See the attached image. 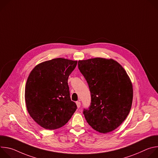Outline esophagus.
Returning <instances> with one entry per match:
<instances>
[{
    "instance_id": "1",
    "label": "esophagus",
    "mask_w": 158,
    "mask_h": 158,
    "mask_svg": "<svg viewBox=\"0 0 158 158\" xmlns=\"http://www.w3.org/2000/svg\"><path fill=\"white\" fill-rule=\"evenodd\" d=\"M76 104H77V107L78 108H79L80 107V106H81V102L79 101H77L76 102Z\"/></svg>"
}]
</instances>
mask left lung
Wrapping results in <instances>:
<instances>
[{
	"label": "left lung",
	"mask_w": 158,
	"mask_h": 158,
	"mask_svg": "<svg viewBox=\"0 0 158 158\" xmlns=\"http://www.w3.org/2000/svg\"><path fill=\"white\" fill-rule=\"evenodd\" d=\"M78 68L91 93V105L83 110L87 122L101 133L114 131L132 106V85L126 72L113 59L99 57L79 60Z\"/></svg>",
	"instance_id": "obj_1"
}]
</instances>
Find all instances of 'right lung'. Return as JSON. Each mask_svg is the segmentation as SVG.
<instances>
[{
	"label": "right lung",
	"mask_w": 158,
	"mask_h": 158,
	"mask_svg": "<svg viewBox=\"0 0 158 158\" xmlns=\"http://www.w3.org/2000/svg\"><path fill=\"white\" fill-rule=\"evenodd\" d=\"M77 63L56 58L38 64L31 72L26 85V104L31 118L42 127L60 128L76 110L67 81Z\"/></svg>",
	"instance_id": "obj_1"
}]
</instances>
